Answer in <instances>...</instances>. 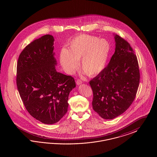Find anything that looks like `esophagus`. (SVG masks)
<instances>
[{
    "label": "esophagus",
    "mask_w": 157,
    "mask_h": 157,
    "mask_svg": "<svg viewBox=\"0 0 157 157\" xmlns=\"http://www.w3.org/2000/svg\"><path fill=\"white\" fill-rule=\"evenodd\" d=\"M82 81L81 80V79H78L77 81H76V84L78 85H81V84H82Z\"/></svg>",
    "instance_id": "obj_1"
}]
</instances>
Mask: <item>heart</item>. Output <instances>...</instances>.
<instances>
[{
  "label": "heart",
  "instance_id": "heart-1",
  "mask_svg": "<svg viewBox=\"0 0 157 157\" xmlns=\"http://www.w3.org/2000/svg\"><path fill=\"white\" fill-rule=\"evenodd\" d=\"M111 45L105 39L79 35L68 44V50L63 49L60 53V62L65 71L72 74L78 67L89 76L102 72L107 65L111 53Z\"/></svg>",
  "mask_w": 157,
  "mask_h": 157
}]
</instances>
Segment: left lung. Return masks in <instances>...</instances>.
<instances>
[{"instance_id":"1","label":"left lung","mask_w":157,"mask_h":157,"mask_svg":"<svg viewBox=\"0 0 157 157\" xmlns=\"http://www.w3.org/2000/svg\"><path fill=\"white\" fill-rule=\"evenodd\" d=\"M114 36L115 51L108 66L90 82L93 109L105 120H112L128 109L136 97L140 79L132 48L118 35Z\"/></svg>"}]
</instances>
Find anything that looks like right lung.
Masks as SVG:
<instances>
[{"mask_svg":"<svg viewBox=\"0 0 157 157\" xmlns=\"http://www.w3.org/2000/svg\"><path fill=\"white\" fill-rule=\"evenodd\" d=\"M54 38L46 35L27 45L17 63L16 84L28 112L45 124L58 122L67 112L74 78L58 72Z\"/></svg>","mask_w":157,"mask_h":157,"instance_id":"add662e5","label":"right lung"}]
</instances>
